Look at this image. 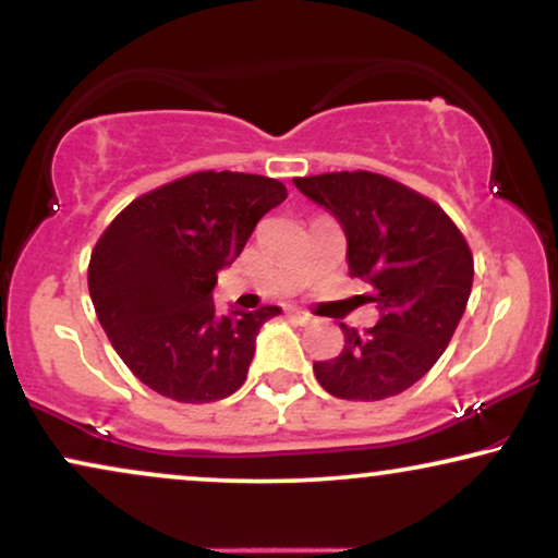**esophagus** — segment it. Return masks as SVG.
I'll return each mask as SVG.
<instances>
[{
	"mask_svg": "<svg viewBox=\"0 0 558 558\" xmlns=\"http://www.w3.org/2000/svg\"><path fill=\"white\" fill-rule=\"evenodd\" d=\"M287 315L296 317V319H300V323H310V319H312L310 312H304V310H300V307H289V310H287Z\"/></svg>",
	"mask_w": 558,
	"mask_h": 558,
	"instance_id": "obj_1",
	"label": "esophagus"
}]
</instances>
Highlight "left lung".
<instances>
[{"label":"left lung","instance_id":"left-lung-1","mask_svg":"<svg viewBox=\"0 0 558 558\" xmlns=\"http://www.w3.org/2000/svg\"><path fill=\"white\" fill-rule=\"evenodd\" d=\"M310 201L340 220L350 277L371 284L378 323L342 327L338 357L315 363L327 393L380 401L407 391L439 361L472 292V251L437 203L376 172L294 178Z\"/></svg>","mask_w":558,"mask_h":558}]
</instances>
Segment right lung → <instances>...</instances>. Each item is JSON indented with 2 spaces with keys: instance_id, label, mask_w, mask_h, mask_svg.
<instances>
[{
  "instance_id": "right-lung-1",
  "label": "right lung",
  "mask_w": 558,
  "mask_h": 558,
  "mask_svg": "<svg viewBox=\"0 0 558 558\" xmlns=\"http://www.w3.org/2000/svg\"><path fill=\"white\" fill-rule=\"evenodd\" d=\"M284 201L279 180L205 170L140 195L111 220L90 254L88 292L144 386L180 403H210L243 386L256 335L281 310L218 315L213 287Z\"/></svg>"
}]
</instances>
